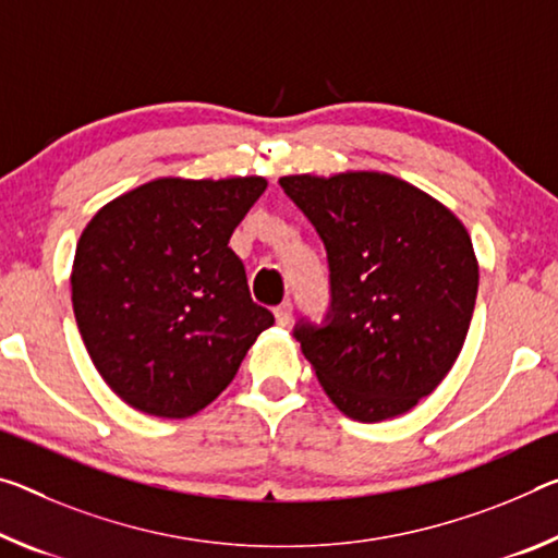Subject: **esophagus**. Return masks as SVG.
Returning a JSON list of instances; mask_svg holds the SVG:
<instances>
[{
    "label": "esophagus",
    "mask_w": 558,
    "mask_h": 558,
    "mask_svg": "<svg viewBox=\"0 0 558 558\" xmlns=\"http://www.w3.org/2000/svg\"><path fill=\"white\" fill-rule=\"evenodd\" d=\"M272 313H276L278 325H288L290 317H293V303H290V300H286V303H280Z\"/></svg>",
    "instance_id": "1"
}]
</instances>
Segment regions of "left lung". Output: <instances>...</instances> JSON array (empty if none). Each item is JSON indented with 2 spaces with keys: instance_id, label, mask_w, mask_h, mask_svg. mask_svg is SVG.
Listing matches in <instances>:
<instances>
[{
  "instance_id": "left-lung-1",
  "label": "left lung",
  "mask_w": 558,
  "mask_h": 558,
  "mask_svg": "<svg viewBox=\"0 0 558 558\" xmlns=\"http://www.w3.org/2000/svg\"><path fill=\"white\" fill-rule=\"evenodd\" d=\"M325 243L330 313L295 340L323 390L357 422L410 412L437 390L470 330L480 265L452 210L390 173L282 175Z\"/></svg>"
}]
</instances>
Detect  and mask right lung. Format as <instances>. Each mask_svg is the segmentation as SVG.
<instances>
[{"label": "right lung", "instance_id": "right-lung-1", "mask_svg": "<svg viewBox=\"0 0 558 558\" xmlns=\"http://www.w3.org/2000/svg\"><path fill=\"white\" fill-rule=\"evenodd\" d=\"M265 185L260 175L158 179L88 220L72 270L76 325L104 383L134 410L201 412L276 323L228 247Z\"/></svg>", "mask_w": 558, "mask_h": 558}]
</instances>
